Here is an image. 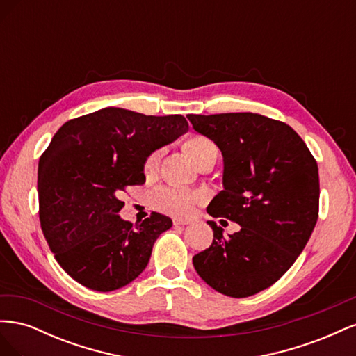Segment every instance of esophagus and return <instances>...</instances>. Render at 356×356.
Segmentation results:
<instances>
[{"label": "esophagus", "mask_w": 356, "mask_h": 356, "mask_svg": "<svg viewBox=\"0 0 356 356\" xmlns=\"http://www.w3.org/2000/svg\"><path fill=\"white\" fill-rule=\"evenodd\" d=\"M191 222H193L191 218H174V225H187Z\"/></svg>", "instance_id": "34e87169"}]
</instances>
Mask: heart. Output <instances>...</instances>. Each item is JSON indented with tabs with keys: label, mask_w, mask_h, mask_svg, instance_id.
Returning a JSON list of instances; mask_svg holds the SVG:
<instances>
[{
	"label": "heart",
	"mask_w": 356,
	"mask_h": 356,
	"mask_svg": "<svg viewBox=\"0 0 356 356\" xmlns=\"http://www.w3.org/2000/svg\"><path fill=\"white\" fill-rule=\"evenodd\" d=\"M182 147H184V152L197 166L207 163L209 160H217L218 157V147L208 136L190 135ZM159 163L160 153L154 152L149 154L144 163V175L147 178H152L156 174ZM197 199L199 197L196 193H191L181 187H165L157 190L153 195V202L157 209L178 215L188 213L195 207Z\"/></svg>",
	"instance_id": "obj_1"
}]
</instances>
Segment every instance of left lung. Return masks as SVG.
I'll use <instances>...</instances> for the list:
<instances>
[{
    "label": "left lung",
    "mask_w": 356,
    "mask_h": 356,
    "mask_svg": "<svg viewBox=\"0 0 356 356\" xmlns=\"http://www.w3.org/2000/svg\"><path fill=\"white\" fill-rule=\"evenodd\" d=\"M187 118L217 144L224 159V188L207 211L241 225L225 238L217 222L208 221L213 241L193 257V266L224 296H254L285 275L315 229L316 160L293 127L273 118L252 113Z\"/></svg>",
    "instance_id": "8db88e82"
}]
</instances>
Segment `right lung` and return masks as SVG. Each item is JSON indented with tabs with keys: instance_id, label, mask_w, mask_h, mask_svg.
<instances>
[{
	"instance_id": "1",
	"label": "right lung",
	"mask_w": 356,
	"mask_h": 356,
	"mask_svg": "<svg viewBox=\"0 0 356 356\" xmlns=\"http://www.w3.org/2000/svg\"><path fill=\"white\" fill-rule=\"evenodd\" d=\"M188 131L182 115L102 108L67 122L38 161L40 222L56 261L74 281L108 293L147 267L159 236L172 227L152 212L141 224L118 217L120 195L145 182L144 163Z\"/></svg>"
}]
</instances>
